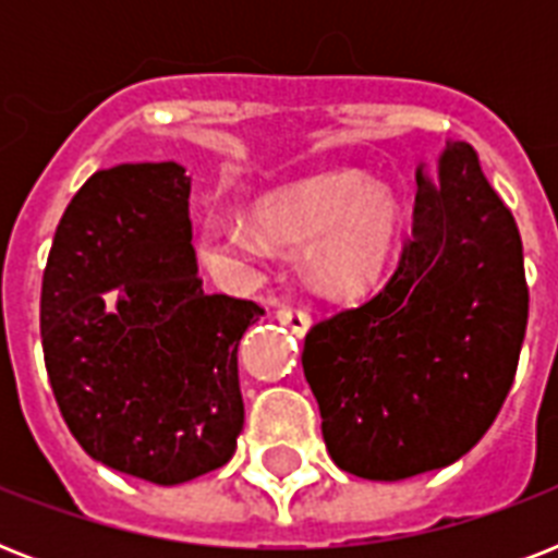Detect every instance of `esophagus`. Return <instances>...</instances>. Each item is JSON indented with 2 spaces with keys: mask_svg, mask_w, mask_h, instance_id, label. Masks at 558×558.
<instances>
[{
  "mask_svg": "<svg viewBox=\"0 0 558 558\" xmlns=\"http://www.w3.org/2000/svg\"><path fill=\"white\" fill-rule=\"evenodd\" d=\"M275 318H278L280 324H287L289 330L295 332V336H306L310 327H313L310 313H306V310H298V306H280L278 313H275Z\"/></svg>",
  "mask_w": 558,
  "mask_h": 558,
  "instance_id": "1",
  "label": "esophagus"
}]
</instances>
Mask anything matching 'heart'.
<instances>
[{"label":"heart","instance_id":"b5f03b06","mask_svg":"<svg viewBox=\"0 0 558 558\" xmlns=\"http://www.w3.org/2000/svg\"><path fill=\"white\" fill-rule=\"evenodd\" d=\"M402 234V205L381 182L362 173H318L271 187L243 214H214L202 222L196 252L219 278L248 275L271 243L306 245V278L327 298H359L388 271Z\"/></svg>","mask_w":558,"mask_h":558}]
</instances>
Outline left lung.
Segmentation results:
<instances>
[{"instance_id": "left-lung-1", "label": "left lung", "mask_w": 558, "mask_h": 558, "mask_svg": "<svg viewBox=\"0 0 558 558\" xmlns=\"http://www.w3.org/2000/svg\"><path fill=\"white\" fill-rule=\"evenodd\" d=\"M521 234L477 153L416 168L414 234L390 280L306 332L304 376L336 466L402 481L460 460L495 423L527 330Z\"/></svg>"}]
</instances>
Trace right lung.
<instances>
[{
  "instance_id": "obj_1",
  "label": "right lung",
  "mask_w": 558,
  "mask_h": 558,
  "mask_svg": "<svg viewBox=\"0 0 558 558\" xmlns=\"http://www.w3.org/2000/svg\"><path fill=\"white\" fill-rule=\"evenodd\" d=\"M177 161L98 170L54 231L39 298L46 371L69 432L104 466L177 486L231 460L236 348L263 315L205 295Z\"/></svg>"
}]
</instances>
